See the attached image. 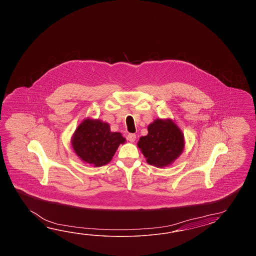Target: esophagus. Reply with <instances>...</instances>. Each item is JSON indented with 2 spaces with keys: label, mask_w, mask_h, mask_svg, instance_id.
<instances>
[{
  "label": "esophagus",
  "mask_w": 256,
  "mask_h": 256,
  "mask_svg": "<svg viewBox=\"0 0 256 256\" xmlns=\"http://www.w3.org/2000/svg\"><path fill=\"white\" fill-rule=\"evenodd\" d=\"M127 140L130 142H134L136 140V134H129L127 136Z\"/></svg>",
  "instance_id": "obj_1"
}]
</instances>
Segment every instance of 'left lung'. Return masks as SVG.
<instances>
[{
	"mask_svg": "<svg viewBox=\"0 0 256 256\" xmlns=\"http://www.w3.org/2000/svg\"><path fill=\"white\" fill-rule=\"evenodd\" d=\"M146 162L158 168L168 166L183 152L184 134L170 119H156L148 126V134L137 144Z\"/></svg>",
	"mask_w": 256,
	"mask_h": 256,
	"instance_id": "8db88e82",
	"label": "left lung"
}]
</instances>
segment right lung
<instances>
[{"mask_svg":"<svg viewBox=\"0 0 256 256\" xmlns=\"http://www.w3.org/2000/svg\"><path fill=\"white\" fill-rule=\"evenodd\" d=\"M126 138L120 132H110L109 124L100 120L85 119L78 126L71 139L76 156L85 163L102 166L110 162Z\"/></svg>","mask_w":256,"mask_h":256,"instance_id":"add662e5","label":"right lung"}]
</instances>
